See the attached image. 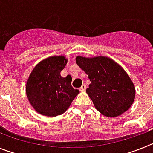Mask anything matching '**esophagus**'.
I'll list each match as a JSON object with an SVG mask.
<instances>
[{"instance_id":"obj_1","label":"esophagus","mask_w":153,"mask_h":153,"mask_svg":"<svg viewBox=\"0 0 153 153\" xmlns=\"http://www.w3.org/2000/svg\"><path fill=\"white\" fill-rule=\"evenodd\" d=\"M86 89V84H83L82 86H81L80 88H79V91H85Z\"/></svg>"}]
</instances>
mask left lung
Returning a JSON list of instances; mask_svg holds the SVG:
<instances>
[{"mask_svg": "<svg viewBox=\"0 0 153 153\" xmlns=\"http://www.w3.org/2000/svg\"><path fill=\"white\" fill-rule=\"evenodd\" d=\"M76 62L90 80L86 92L93 105L105 117H116L129 109L136 90L129 75L107 56H79Z\"/></svg>", "mask_w": 153, "mask_h": 153, "instance_id": "obj_1", "label": "left lung"}]
</instances>
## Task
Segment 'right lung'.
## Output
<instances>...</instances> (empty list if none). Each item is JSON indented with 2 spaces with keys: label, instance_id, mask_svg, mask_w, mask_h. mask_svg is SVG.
Here are the masks:
<instances>
[{
  "label": "right lung",
  "instance_id": "1",
  "mask_svg": "<svg viewBox=\"0 0 153 153\" xmlns=\"http://www.w3.org/2000/svg\"><path fill=\"white\" fill-rule=\"evenodd\" d=\"M67 62L63 56H51L40 61L32 70L26 93L37 113L47 117L63 114L79 93L71 86L72 79L60 76Z\"/></svg>",
  "mask_w": 153,
  "mask_h": 153
}]
</instances>
